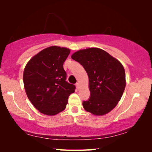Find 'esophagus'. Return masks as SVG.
<instances>
[{
  "instance_id": "obj_1",
  "label": "esophagus",
  "mask_w": 152,
  "mask_h": 152,
  "mask_svg": "<svg viewBox=\"0 0 152 152\" xmlns=\"http://www.w3.org/2000/svg\"><path fill=\"white\" fill-rule=\"evenodd\" d=\"M76 88H77V89H79V88H80V84H79V82H77V83L76 84Z\"/></svg>"
}]
</instances>
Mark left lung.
Listing matches in <instances>:
<instances>
[{
  "instance_id": "left-lung-1",
  "label": "left lung",
  "mask_w": 152,
  "mask_h": 152,
  "mask_svg": "<svg viewBox=\"0 0 152 152\" xmlns=\"http://www.w3.org/2000/svg\"><path fill=\"white\" fill-rule=\"evenodd\" d=\"M71 58L84 67L88 76L91 97L82 102L84 109L96 116L111 111L121 99L126 86L122 64L97 48L80 50Z\"/></svg>"
}]
</instances>
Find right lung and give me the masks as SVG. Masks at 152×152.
<instances>
[{"label": "right lung", "mask_w": 152, "mask_h": 152, "mask_svg": "<svg viewBox=\"0 0 152 152\" xmlns=\"http://www.w3.org/2000/svg\"><path fill=\"white\" fill-rule=\"evenodd\" d=\"M70 50L50 46L30 59L25 67L23 83L27 96L40 113L56 115L66 109L75 86L66 81L63 64Z\"/></svg>", "instance_id": "add662e5"}]
</instances>
